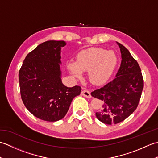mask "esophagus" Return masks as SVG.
<instances>
[{
  "label": "esophagus",
  "instance_id": "esophagus-1",
  "mask_svg": "<svg viewBox=\"0 0 158 158\" xmlns=\"http://www.w3.org/2000/svg\"><path fill=\"white\" fill-rule=\"evenodd\" d=\"M81 94L83 96L86 97V98H92L91 94H90V92L88 91V90H87V89H83L82 91H81Z\"/></svg>",
  "mask_w": 158,
  "mask_h": 158
}]
</instances>
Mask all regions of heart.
<instances>
[{
  "label": "heart",
  "instance_id": "1",
  "mask_svg": "<svg viewBox=\"0 0 158 158\" xmlns=\"http://www.w3.org/2000/svg\"><path fill=\"white\" fill-rule=\"evenodd\" d=\"M117 57L113 51L92 48L80 52L76 61H70L67 67L76 77L89 70V77L94 85H103L108 81L117 64Z\"/></svg>",
  "mask_w": 158,
  "mask_h": 158
}]
</instances>
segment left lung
I'll return each instance as SVG.
<instances>
[{
  "instance_id": "8db88e82",
  "label": "left lung",
  "mask_w": 158,
  "mask_h": 158,
  "mask_svg": "<svg viewBox=\"0 0 158 158\" xmlns=\"http://www.w3.org/2000/svg\"><path fill=\"white\" fill-rule=\"evenodd\" d=\"M122 63L115 79L91 92L102 100L96 116L100 122L111 125L123 122L136 109L144 86L141 70L136 60L123 45L118 43Z\"/></svg>"
}]
</instances>
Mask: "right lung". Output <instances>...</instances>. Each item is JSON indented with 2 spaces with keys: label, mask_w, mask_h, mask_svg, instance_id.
I'll return each instance as SVG.
<instances>
[{
  "label": "right lung",
  "mask_w": 158,
  "mask_h": 158,
  "mask_svg": "<svg viewBox=\"0 0 158 158\" xmlns=\"http://www.w3.org/2000/svg\"><path fill=\"white\" fill-rule=\"evenodd\" d=\"M63 41H48L26 56L19 70L21 98L33 115L47 122L62 119L81 88H68L60 79V49Z\"/></svg>",
  "instance_id": "1"
}]
</instances>
